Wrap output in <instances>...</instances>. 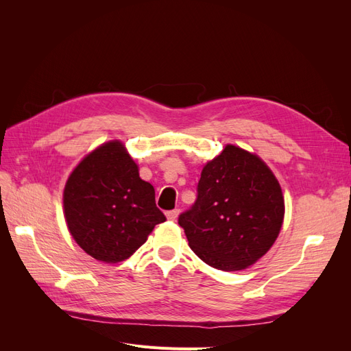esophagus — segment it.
<instances>
[{"label": "esophagus", "instance_id": "34e87169", "mask_svg": "<svg viewBox=\"0 0 351 351\" xmlns=\"http://www.w3.org/2000/svg\"><path fill=\"white\" fill-rule=\"evenodd\" d=\"M178 214H180V209H173V210H168L165 215H167V218L169 221H174L178 217Z\"/></svg>", "mask_w": 351, "mask_h": 351}]
</instances>
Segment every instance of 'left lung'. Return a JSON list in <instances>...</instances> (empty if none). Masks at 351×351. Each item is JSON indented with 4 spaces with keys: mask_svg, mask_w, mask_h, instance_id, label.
<instances>
[{
    "mask_svg": "<svg viewBox=\"0 0 351 351\" xmlns=\"http://www.w3.org/2000/svg\"><path fill=\"white\" fill-rule=\"evenodd\" d=\"M284 218L278 180L261 158L227 145L202 169L197 197L178 217L189 246L209 267L240 271L267 253Z\"/></svg>",
    "mask_w": 351,
    "mask_h": 351,
    "instance_id": "obj_1",
    "label": "left lung"
}]
</instances>
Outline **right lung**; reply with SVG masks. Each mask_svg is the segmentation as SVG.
Listing matches in <instances>:
<instances>
[{
  "mask_svg": "<svg viewBox=\"0 0 351 351\" xmlns=\"http://www.w3.org/2000/svg\"><path fill=\"white\" fill-rule=\"evenodd\" d=\"M64 214L73 239L92 258L120 262L139 249L167 218L155 189L117 141L89 154L64 189Z\"/></svg>",
  "mask_w": 351,
  "mask_h": 351,
  "instance_id": "obj_1",
  "label": "right lung"
}]
</instances>
